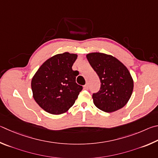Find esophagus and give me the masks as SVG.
Here are the masks:
<instances>
[{
    "mask_svg": "<svg viewBox=\"0 0 158 158\" xmlns=\"http://www.w3.org/2000/svg\"><path fill=\"white\" fill-rule=\"evenodd\" d=\"M83 88H84V89H85V90H87V89H88V85L87 84V85H84V87H83Z\"/></svg>",
    "mask_w": 158,
    "mask_h": 158,
    "instance_id": "34e87169",
    "label": "esophagus"
}]
</instances>
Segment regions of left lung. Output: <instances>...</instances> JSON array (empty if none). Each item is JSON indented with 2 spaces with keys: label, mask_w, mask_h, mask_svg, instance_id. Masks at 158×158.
Returning a JSON list of instances; mask_svg holds the SVG:
<instances>
[{
  "label": "left lung",
  "mask_w": 158,
  "mask_h": 158,
  "mask_svg": "<svg viewBox=\"0 0 158 158\" xmlns=\"http://www.w3.org/2000/svg\"><path fill=\"white\" fill-rule=\"evenodd\" d=\"M87 59L100 78L101 89L93 94L96 107L106 112L122 108L131 97L134 82L128 69L117 58L101 52H90Z\"/></svg>",
  "instance_id": "obj_1"
}]
</instances>
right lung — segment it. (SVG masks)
<instances>
[{
    "instance_id": "add662e5",
    "label": "right lung",
    "mask_w": 158,
    "mask_h": 158,
    "mask_svg": "<svg viewBox=\"0 0 158 158\" xmlns=\"http://www.w3.org/2000/svg\"><path fill=\"white\" fill-rule=\"evenodd\" d=\"M77 57V54L68 52L53 55L40 66L32 77L33 98L50 114L67 112L82 89L76 82L78 71L72 69Z\"/></svg>"
}]
</instances>
